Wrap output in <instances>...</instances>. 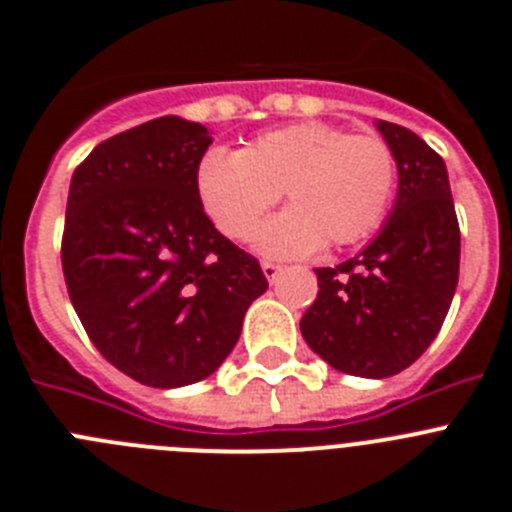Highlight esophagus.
Returning a JSON list of instances; mask_svg holds the SVG:
<instances>
[{
	"instance_id": "1",
	"label": "esophagus",
	"mask_w": 512,
	"mask_h": 512,
	"mask_svg": "<svg viewBox=\"0 0 512 512\" xmlns=\"http://www.w3.org/2000/svg\"><path fill=\"white\" fill-rule=\"evenodd\" d=\"M261 269H264V277L269 279V282H274V279L279 277V271H282V266L274 264V261H264V264H261Z\"/></svg>"
}]
</instances>
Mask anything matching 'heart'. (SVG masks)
Instances as JSON below:
<instances>
[{
    "label": "heart",
    "instance_id": "1",
    "mask_svg": "<svg viewBox=\"0 0 512 512\" xmlns=\"http://www.w3.org/2000/svg\"><path fill=\"white\" fill-rule=\"evenodd\" d=\"M395 187L387 140L318 120L261 133L241 153L210 151L197 166L202 207L233 241H248L284 192L289 210L259 238L269 256L364 241L387 217Z\"/></svg>",
    "mask_w": 512,
    "mask_h": 512
}]
</instances>
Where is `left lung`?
I'll use <instances>...</instances> for the list:
<instances>
[{
  "instance_id": "obj_1",
  "label": "left lung",
  "mask_w": 512,
  "mask_h": 512,
  "mask_svg": "<svg viewBox=\"0 0 512 512\" xmlns=\"http://www.w3.org/2000/svg\"><path fill=\"white\" fill-rule=\"evenodd\" d=\"M400 174L382 233L336 269H315L318 297L302 315L307 346L354 377L400 374L441 330L459 282L461 235L443 158L413 130L377 122Z\"/></svg>"
}]
</instances>
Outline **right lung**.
<instances>
[{
    "instance_id": "obj_1",
    "label": "right lung",
    "mask_w": 512,
    "mask_h": 512,
    "mask_svg": "<svg viewBox=\"0 0 512 512\" xmlns=\"http://www.w3.org/2000/svg\"><path fill=\"white\" fill-rule=\"evenodd\" d=\"M210 143L200 122L156 117L102 140L71 176V305L104 359L161 390L210 377L269 287L202 210L197 166Z\"/></svg>"
}]
</instances>
